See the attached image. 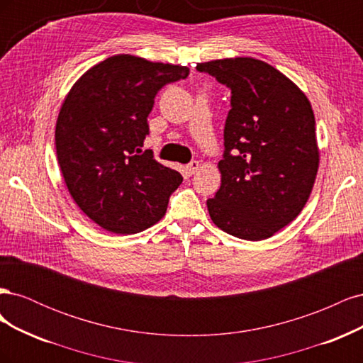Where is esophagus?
Wrapping results in <instances>:
<instances>
[{"label":"esophagus","instance_id":"1","mask_svg":"<svg viewBox=\"0 0 363 363\" xmlns=\"http://www.w3.org/2000/svg\"><path fill=\"white\" fill-rule=\"evenodd\" d=\"M199 168H200V162L192 160L189 164H186V172L189 175H194L196 171H199Z\"/></svg>","mask_w":363,"mask_h":363}]
</instances>
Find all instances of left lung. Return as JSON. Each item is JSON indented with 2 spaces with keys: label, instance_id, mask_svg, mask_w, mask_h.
Returning a JSON list of instances; mask_svg holds the SVG:
<instances>
[{
  "label": "left lung",
  "instance_id": "1",
  "mask_svg": "<svg viewBox=\"0 0 363 363\" xmlns=\"http://www.w3.org/2000/svg\"><path fill=\"white\" fill-rule=\"evenodd\" d=\"M232 91L224 127L221 188L207 200L225 233L268 239L300 215L320 167L315 116L303 91L252 57L196 65Z\"/></svg>",
  "mask_w": 363,
  "mask_h": 363
}]
</instances>
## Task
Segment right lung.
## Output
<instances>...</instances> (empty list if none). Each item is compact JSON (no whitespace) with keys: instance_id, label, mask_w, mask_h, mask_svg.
Instances as JSON below:
<instances>
[{"instance_id":"1","label":"right lung","mask_w":363,"mask_h":363,"mask_svg":"<svg viewBox=\"0 0 363 363\" xmlns=\"http://www.w3.org/2000/svg\"><path fill=\"white\" fill-rule=\"evenodd\" d=\"M188 75L180 65L118 54L87 69L65 98L56 123L60 171L77 206L107 232L155 225L183 182L140 148L155 96Z\"/></svg>"}]
</instances>
